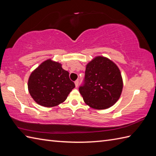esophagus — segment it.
Returning <instances> with one entry per match:
<instances>
[{
    "instance_id": "esophagus-1",
    "label": "esophagus",
    "mask_w": 156,
    "mask_h": 156,
    "mask_svg": "<svg viewBox=\"0 0 156 156\" xmlns=\"http://www.w3.org/2000/svg\"><path fill=\"white\" fill-rule=\"evenodd\" d=\"M74 83H75V86H76V87H78V83H79V81H78V80H76V81L74 82Z\"/></svg>"
}]
</instances>
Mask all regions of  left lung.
<instances>
[{
  "label": "left lung",
  "instance_id": "obj_1",
  "mask_svg": "<svg viewBox=\"0 0 156 156\" xmlns=\"http://www.w3.org/2000/svg\"><path fill=\"white\" fill-rule=\"evenodd\" d=\"M85 103L96 109H105L118 101L122 80L115 64L105 57L95 58L88 63L83 82L78 88Z\"/></svg>",
  "mask_w": 156,
  "mask_h": 156
}]
</instances>
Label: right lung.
<instances>
[{
    "label": "right lung",
    "instance_id": "right-lung-1",
    "mask_svg": "<svg viewBox=\"0 0 156 156\" xmlns=\"http://www.w3.org/2000/svg\"><path fill=\"white\" fill-rule=\"evenodd\" d=\"M75 87L69 72L51 59L43 62L29 76L28 89L34 101L43 107H51L62 103Z\"/></svg>",
    "mask_w": 156,
    "mask_h": 156
}]
</instances>
